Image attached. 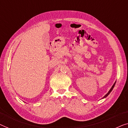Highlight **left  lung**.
<instances>
[{"instance_id":"obj_1","label":"left lung","mask_w":128,"mask_h":128,"mask_svg":"<svg viewBox=\"0 0 128 128\" xmlns=\"http://www.w3.org/2000/svg\"><path fill=\"white\" fill-rule=\"evenodd\" d=\"M116 82L114 83V84H113V85H112V87H111V89H110V90H109V92H108V93H107V94H106L105 95V96H104V98H106V97H107V96H108V94H110V92H111V91H112V90L113 89V88H114V86H115V84H116Z\"/></svg>"}]
</instances>
